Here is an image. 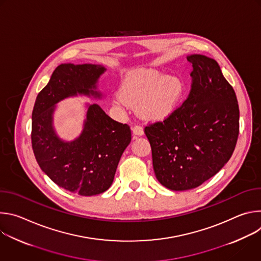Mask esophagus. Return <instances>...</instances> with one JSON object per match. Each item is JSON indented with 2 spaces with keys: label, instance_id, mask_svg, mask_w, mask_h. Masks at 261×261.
Segmentation results:
<instances>
[{
  "label": "esophagus",
  "instance_id": "obj_1",
  "mask_svg": "<svg viewBox=\"0 0 261 261\" xmlns=\"http://www.w3.org/2000/svg\"><path fill=\"white\" fill-rule=\"evenodd\" d=\"M132 132H133V134L138 135V136L143 135V129H142V127L140 125L132 126Z\"/></svg>",
  "mask_w": 261,
  "mask_h": 261
}]
</instances>
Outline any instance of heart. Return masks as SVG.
<instances>
[{
    "mask_svg": "<svg viewBox=\"0 0 261 261\" xmlns=\"http://www.w3.org/2000/svg\"><path fill=\"white\" fill-rule=\"evenodd\" d=\"M181 92V84L175 77L158 72H138L122 87L125 103L138 106L139 114L147 119H161L173 110Z\"/></svg>",
    "mask_w": 261,
    "mask_h": 261,
    "instance_id": "b5f03b06",
    "label": "heart"
}]
</instances>
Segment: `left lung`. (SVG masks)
I'll return each instance as SVG.
<instances>
[{"label": "left lung", "mask_w": 261, "mask_h": 261, "mask_svg": "<svg viewBox=\"0 0 261 261\" xmlns=\"http://www.w3.org/2000/svg\"><path fill=\"white\" fill-rule=\"evenodd\" d=\"M192 64L190 93L163 120L145 126L157 179L173 191L194 189L230 159L240 132V109L218 63L205 56Z\"/></svg>", "instance_id": "8db88e82"}]
</instances>
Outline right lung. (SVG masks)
I'll use <instances>...</instances> for the list:
<instances>
[{"instance_id":"obj_1","label":"right lung","mask_w":261,"mask_h":261,"mask_svg":"<svg viewBox=\"0 0 261 261\" xmlns=\"http://www.w3.org/2000/svg\"><path fill=\"white\" fill-rule=\"evenodd\" d=\"M104 70L90 64L60 65L37 96L32 113L31 139L37 163L60 187L82 196L100 194L110 187L131 141V130L109 118L98 104H92L82 135L64 142L51 126L54 106L77 93L100 97L94 89Z\"/></svg>"}]
</instances>
